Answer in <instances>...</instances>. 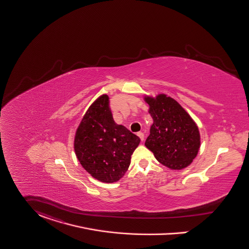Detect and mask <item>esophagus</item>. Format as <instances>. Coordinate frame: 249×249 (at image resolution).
<instances>
[{"instance_id":"34e87169","label":"esophagus","mask_w":249,"mask_h":249,"mask_svg":"<svg viewBox=\"0 0 249 249\" xmlns=\"http://www.w3.org/2000/svg\"><path fill=\"white\" fill-rule=\"evenodd\" d=\"M138 136H139V138L141 139V141L142 142H143L144 141V134L142 132H138V134H137Z\"/></svg>"}]
</instances>
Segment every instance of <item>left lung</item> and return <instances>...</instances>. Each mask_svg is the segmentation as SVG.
<instances>
[{
  "instance_id": "8db88e82",
  "label": "left lung",
  "mask_w": 249,
  "mask_h": 249,
  "mask_svg": "<svg viewBox=\"0 0 249 249\" xmlns=\"http://www.w3.org/2000/svg\"><path fill=\"white\" fill-rule=\"evenodd\" d=\"M153 119L145 146L156 159L171 169L190 165L200 147L197 125L176 100L160 94L145 97Z\"/></svg>"
}]
</instances>
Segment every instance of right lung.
I'll return each instance as SVG.
<instances>
[{"mask_svg": "<svg viewBox=\"0 0 249 249\" xmlns=\"http://www.w3.org/2000/svg\"><path fill=\"white\" fill-rule=\"evenodd\" d=\"M138 136L113 120L107 94L87 110L74 138L75 155L84 169L102 182H116L130 165Z\"/></svg>", "mask_w": 249, "mask_h": 249, "instance_id": "1", "label": "right lung"}]
</instances>
